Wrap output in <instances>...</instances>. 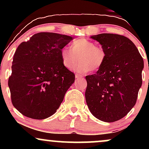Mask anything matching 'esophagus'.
I'll return each instance as SVG.
<instances>
[{
  "label": "esophagus",
  "mask_w": 149,
  "mask_h": 149,
  "mask_svg": "<svg viewBox=\"0 0 149 149\" xmlns=\"http://www.w3.org/2000/svg\"><path fill=\"white\" fill-rule=\"evenodd\" d=\"M83 76L80 74H78V73H76V78H77V79H79V78H83Z\"/></svg>",
  "instance_id": "34e87169"
}]
</instances>
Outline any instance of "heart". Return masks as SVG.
Returning a JSON list of instances; mask_svg holds the SVG:
<instances>
[{"label":"heart","instance_id":"heart-1","mask_svg":"<svg viewBox=\"0 0 149 149\" xmlns=\"http://www.w3.org/2000/svg\"><path fill=\"white\" fill-rule=\"evenodd\" d=\"M71 49L64 47L61 51L62 64L67 69H72L78 62L75 70L78 73H85L90 70L97 71L103 65L106 58L104 49L97 46L94 42L85 38L74 40Z\"/></svg>","mask_w":149,"mask_h":149}]
</instances>
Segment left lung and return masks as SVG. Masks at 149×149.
Wrapping results in <instances>:
<instances>
[{"mask_svg": "<svg viewBox=\"0 0 149 149\" xmlns=\"http://www.w3.org/2000/svg\"><path fill=\"white\" fill-rule=\"evenodd\" d=\"M106 53L103 65L87 76L85 100L92 114L104 122L123 118L134 107L142 85L143 58L127 37L118 34L92 36Z\"/></svg>", "mask_w": 149, "mask_h": 149, "instance_id": "obj_1", "label": "left lung"}]
</instances>
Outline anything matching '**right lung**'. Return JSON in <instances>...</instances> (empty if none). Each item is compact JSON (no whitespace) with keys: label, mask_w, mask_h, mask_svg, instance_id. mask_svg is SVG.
Segmentation results:
<instances>
[{"label":"right lung","mask_w":149,"mask_h":149,"mask_svg":"<svg viewBox=\"0 0 149 149\" xmlns=\"http://www.w3.org/2000/svg\"><path fill=\"white\" fill-rule=\"evenodd\" d=\"M71 36L41 32L22 42L15 51L8 80L12 103L22 115L41 120L50 117L75 81L62 64L61 51Z\"/></svg>","instance_id":"right-lung-1"}]
</instances>
